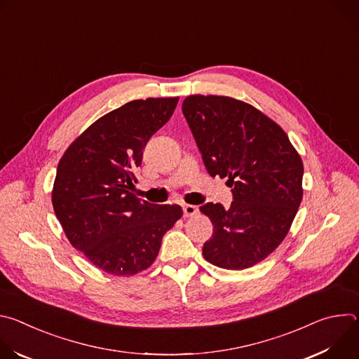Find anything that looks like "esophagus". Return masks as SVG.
Returning a JSON list of instances; mask_svg holds the SVG:
<instances>
[{"instance_id": "1", "label": "esophagus", "mask_w": 359, "mask_h": 359, "mask_svg": "<svg viewBox=\"0 0 359 359\" xmlns=\"http://www.w3.org/2000/svg\"><path fill=\"white\" fill-rule=\"evenodd\" d=\"M183 213L186 217H193L198 213V208L193 204H183Z\"/></svg>"}]
</instances>
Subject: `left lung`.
Masks as SVG:
<instances>
[{
  "label": "left lung",
  "mask_w": 359,
  "mask_h": 359,
  "mask_svg": "<svg viewBox=\"0 0 359 359\" xmlns=\"http://www.w3.org/2000/svg\"><path fill=\"white\" fill-rule=\"evenodd\" d=\"M183 115L210 176L229 177V209L206 203L213 223L203 257L243 270L263 262L285 238L302 198L304 166L287 133L259 109L229 96L191 95Z\"/></svg>",
  "instance_id": "8db88e82"
}]
</instances>
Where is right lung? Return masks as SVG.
I'll use <instances>...</instances> for the list:
<instances>
[{
	"instance_id": "obj_1",
	"label": "right lung",
	"mask_w": 359,
	"mask_h": 359,
	"mask_svg": "<svg viewBox=\"0 0 359 359\" xmlns=\"http://www.w3.org/2000/svg\"><path fill=\"white\" fill-rule=\"evenodd\" d=\"M179 97L137 99L104 115L64 153L53 206L69 243L99 270L133 276L156 260L162 238L183 216L177 204L133 194L143 149L173 115Z\"/></svg>"
}]
</instances>
